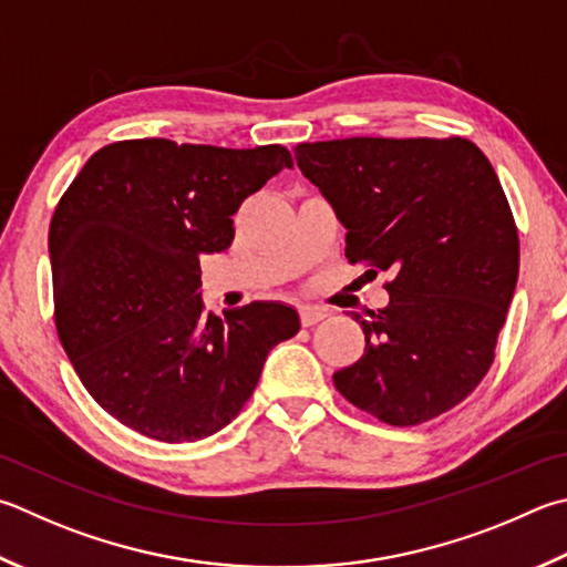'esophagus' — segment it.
<instances>
[{"label":"esophagus","instance_id":"obj_1","mask_svg":"<svg viewBox=\"0 0 567 567\" xmlns=\"http://www.w3.org/2000/svg\"><path fill=\"white\" fill-rule=\"evenodd\" d=\"M324 317H327L324 307H315V305L300 307V319H302L305 327H312V324H317V322H322Z\"/></svg>","mask_w":567,"mask_h":567}]
</instances>
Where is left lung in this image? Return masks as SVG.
I'll use <instances>...</instances> for the list:
<instances>
[{"label": "left lung", "mask_w": 567, "mask_h": 567, "mask_svg": "<svg viewBox=\"0 0 567 567\" xmlns=\"http://www.w3.org/2000/svg\"><path fill=\"white\" fill-rule=\"evenodd\" d=\"M295 161L344 225L349 262L394 272L386 307L352 312L367 347L334 386L391 426L444 414L488 372L518 282L496 171L466 138L297 143Z\"/></svg>", "instance_id": "left-lung-1"}]
</instances>
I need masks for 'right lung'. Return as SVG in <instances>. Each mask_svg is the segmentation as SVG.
<instances>
[{"label": "right lung", "instance_id": "1", "mask_svg": "<svg viewBox=\"0 0 567 567\" xmlns=\"http://www.w3.org/2000/svg\"><path fill=\"white\" fill-rule=\"evenodd\" d=\"M292 168L285 146L118 141L86 161L49 228L59 339L89 394L138 434L183 444L220 431L275 344L300 329L282 302L205 310L200 255L235 238L248 195Z\"/></svg>", "mask_w": 567, "mask_h": 567}]
</instances>
